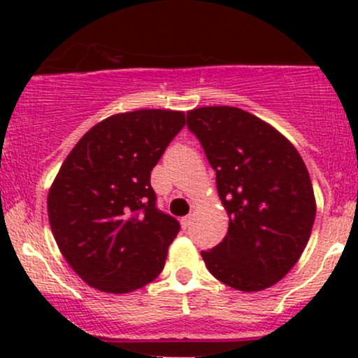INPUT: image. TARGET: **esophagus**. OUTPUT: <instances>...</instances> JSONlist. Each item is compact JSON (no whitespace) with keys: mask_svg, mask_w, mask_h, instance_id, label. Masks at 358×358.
<instances>
[{"mask_svg":"<svg viewBox=\"0 0 358 358\" xmlns=\"http://www.w3.org/2000/svg\"><path fill=\"white\" fill-rule=\"evenodd\" d=\"M180 224H182V229H188L192 224V217L187 215V217H182V220H180Z\"/></svg>","mask_w":358,"mask_h":358,"instance_id":"1","label":"esophagus"}]
</instances>
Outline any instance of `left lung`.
Listing matches in <instances>:
<instances>
[{
  "label": "left lung",
  "instance_id": "1",
  "mask_svg": "<svg viewBox=\"0 0 358 358\" xmlns=\"http://www.w3.org/2000/svg\"><path fill=\"white\" fill-rule=\"evenodd\" d=\"M215 170L229 215L224 241L202 257L234 289L261 291L281 281L301 257L316 215L313 185L298 150L248 110L207 106L187 113Z\"/></svg>",
  "mask_w": 358,
  "mask_h": 358
}]
</instances>
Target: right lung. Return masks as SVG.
I'll return each instance as SVG.
<instances>
[{
  "label": "right lung",
  "mask_w": 358,
  "mask_h": 358,
  "mask_svg": "<svg viewBox=\"0 0 358 358\" xmlns=\"http://www.w3.org/2000/svg\"><path fill=\"white\" fill-rule=\"evenodd\" d=\"M185 113L139 109L90 127L48 190V220L82 281L122 294L156 279L178 220L156 208L151 170L185 126Z\"/></svg>",
  "instance_id": "add662e5"
}]
</instances>
